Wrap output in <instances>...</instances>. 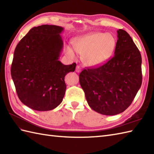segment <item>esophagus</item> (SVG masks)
<instances>
[{"label":"esophagus","instance_id":"34e87169","mask_svg":"<svg viewBox=\"0 0 154 154\" xmlns=\"http://www.w3.org/2000/svg\"><path fill=\"white\" fill-rule=\"evenodd\" d=\"M75 71H76L77 73H79V72H81V68L80 67L79 65H77L76 67V69H75Z\"/></svg>","mask_w":154,"mask_h":154}]
</instances>
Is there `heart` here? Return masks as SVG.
I'll return each mask as SVG.
<instances>
[{"label": "heart", "mask_w": 154, "mask_h": 154, "mask_svg": "<svg viewBox=\"0 0 154 154\" xmlns=\"http://www.w3.org/2000/svg\"><path fill=\"white\" fill-rule=\"evenodd\" d=\"M116 40L112 34L95 32L75 39L73 43L75 50L82 55V61L88 66H98L107 61L113 54ZM71 56L74 52L67 48Z\"/></svg>", "instance_id": "obj_1"}]
</instances>
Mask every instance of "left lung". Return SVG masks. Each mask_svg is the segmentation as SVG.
<instances>
[{"instance_id":"8db88e82","label":"left lung","mask_w":154,"mask_h":154,"mask_svg":"<svg viewBox=\"0 0 154 154\" xmlns=\"http://www.w3.org/2000/svg\"><path fill=\"white\" fill-rule=\"evenodd\" d=\"M114 55L103 65L85 69L79 83L89 106L104 115L124 112L142 85V57L125 30H117Z\"/></svg>"}]
</instances>
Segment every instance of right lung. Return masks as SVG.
<instances>
[{
    "label": "right lung",
    "instance_id": "1",
    "mask_svg": "<svg viewBox=\"0 0 154 154\" xmlns=\"http://www.w3.org/2000/svg\"><path fill=\"white\" fill-rule=\"evenodd\" d=\"M63 30L55 25L34 27L15 48L11 76L19 99L33 110H51L60 105L66 89L64 78L75 69V63L65 65L59 61Z\"/></svg>",
    "mask_w": 154,
    "mask_h": 154
}]
</instances>
